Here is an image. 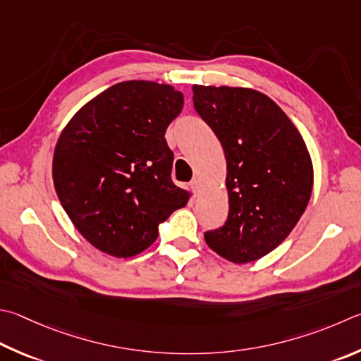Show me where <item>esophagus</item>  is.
I'll return each instance as SVG.
<instances>
[{"instance_id":"1","label":"esophagus","mask_w":361,"mask_h":361,"mask_svg":"<svg viewBox=\"0 0 361 361\" xmlns=\"http://www.w3.org/2000/svg\"><path fill=\"white\" fill-rule=\"evenodd\" d=\"M189 186H191V189L194 192H199V189H200V183H199V180H192L191 183H189Z\"/></svg>"}]
</instances>
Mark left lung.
Segmentation results:
<instances>
[{"mask_svg": "<svg viewBox=\"0 0 361 361\" xmlns=\"http://www.w3.org/2000/svg\"><path fill=\"white\" fill-rule=\"evenodd\" d=\"M195 112L218 137L227 162L226 224L207 245L233 264L271 252L305 213L312 162L303 137L276 102L249 88L192 87Z\"/></svg>", "mask_w": 361, "mask_h": 361, "instance_id": "obj_1", "label": "left lung"}]
</instances>
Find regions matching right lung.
I'll return each mask as SVG.
<instances>
[{
	"label": "right lung",
	"mask_w": 361,
	"mask_h": 361,
	"mask_svg": "<svg viewBox=\"0 0 361 361\" xmlns=\"http://www.w3.org/2000/svg\"><path fill=\"white\" fill-rule=\"evenodd\" d=\"M183 94L145 80L116 83L78 110L54 154L64 212L91 245L133 257L154 243L158 227L189 194L172 181L166 130Z\"/></svg>",
	"instance_id": "right-lung-1"
}]
</instances>
